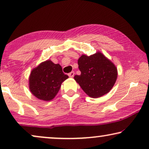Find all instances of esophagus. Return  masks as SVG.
<instances>
[{
    "instance_id": "esophagus-1",
    "label": "esophagus",
    "mask_w": 149,
    "mask_h": 149,
    "mask_svg": "<svg viewBox=\"0 0 149 149\" xmlns=\"http://www.w3.org/2000/svg\"><path fill=\"white\" fill-rule=\"evenodd\" d=\"M74 71H72V72H70L68 74V76L70 77H72V78L73 77H74Z\"/></svg>"
}]
</instances>
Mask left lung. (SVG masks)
<instances>
[{
  "mask_svg": "<svg viewBox=\"0 0 149 149\" xmlns=\"http://www.w3.org/2000/svg\"><path fill=\"white\" fill-rule=\"evenodd\" d=\"M78 64L81 73L74 79L89 97H101L113 88L117 78V69L102 53L90 56L82 55Z\"/></svg>",
  "mask_w": 149,
  "mask_h": 149,
  "instance_id": "1",
  "label": "left lung"
}]
</instances>
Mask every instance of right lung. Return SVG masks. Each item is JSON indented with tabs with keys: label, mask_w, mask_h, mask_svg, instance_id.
<instances>
[{
	"label": "right lung",
	"mask_w": 149,
	"mask_h": 149,
	"mask_svg": "<svg viewBox=\"0 0 149 149\" xmlns=\"http://www.w3.org/2000/svg\"><path fill=\"white\" fill-rule=\"evenodd\" d=\"M68 78L60 64L47 60L32 70L29 77L30 90L38 99L52 100L60 90L62 82Z\"/></svg>",
	"instance_id": "right-lung-1"
}]
</instances>
